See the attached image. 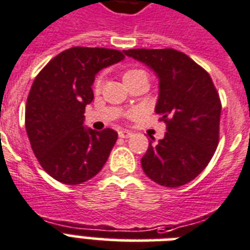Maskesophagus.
I'll return each instance as SVG.
<instances>
[{
  "instance_id": "esophagus-1",
  "label": "esophagus",
  "mask_w": 250,
  "mask_h": 250,
  "mask_svg": "<svg viewBox=\"0 0 250 250\" xmlns=\"http://www.w3.org/2000/svg\"><path fill=\"white\" fill-rule=\"evenodd\" d=\"M119 137H120V138H129V137H131V131L120 130L119 131Z\"/></svg>"
}]
</instances>
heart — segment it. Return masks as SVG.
<instances>
[{"label": "heart", "mask_w": 250, "mask_h": 250, "mask_svg": "<svg viewBox=\"0 0 250 250\" xmlns=\"http://www.w3.org/2000/svg\"><path fill=\"white\" fill-rule=\"evenodd\" d=\"M143 70H141V69H129V70H126L125 73H124V81H127V79H130L131 77H134L135 74H138V73H142ZM102 87V78L99 77L98 79H96V82H95V88L96 90H99Z\"/></svg>", "instance_id": "1"}]
</instances>
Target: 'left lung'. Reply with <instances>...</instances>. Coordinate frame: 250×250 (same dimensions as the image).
Returning <instances> with one entry per match:
<instances>
[{
	"mask_svg": "<svg viewBox=\"0 0 250 250\" xmlns=\"http://www.w3.org/2000/svg\"><path fill=\"white\" fill-rule=\"evenodd\" d=\"M159 81L155 112L167 133L151 137L142 156L143 172L162 187L185 185L204 171L218 146L222 105L208 71L176 49H129Z\"/></svg>",
	"mask_w": 250,
	"mask_h": 250,
	"instance_id": "8db88e82",
	"label": "left lung"
}]
</instances>
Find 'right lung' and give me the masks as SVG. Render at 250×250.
<instances>
[{
	"instance_id": "1",
	"label": "right lung",
	"mask_w": 250,
	"mask_h": 250,
	"mask_svg": "<svg viewBox=\"0 0 250 250\" xmlns=\"http://www.w3.org/2000/svg\"><path fill=\"white\" fill-rule=\"evenodd\" d=\"M124 59L115 49L74 46L35 78L27 98V135L40 166L60 183H86L107 162L117 133L84 126V108L94 99L96 74Z\"/></svg>"
}]
</instances>
